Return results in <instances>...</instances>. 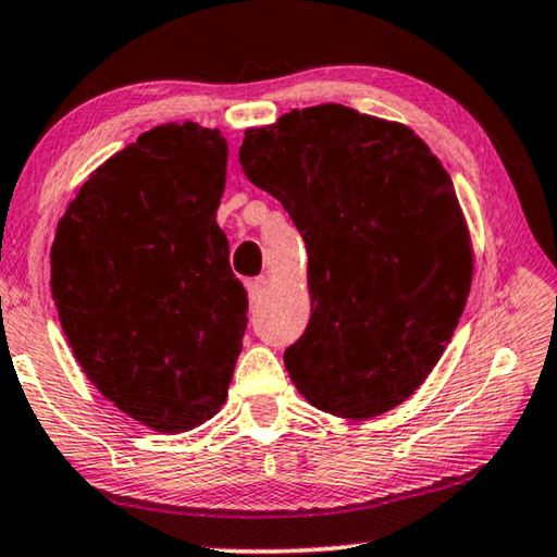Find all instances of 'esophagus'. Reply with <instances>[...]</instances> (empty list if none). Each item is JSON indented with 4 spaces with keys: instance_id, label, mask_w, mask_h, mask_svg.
I'll use <instances>...</instances> for the list:
<instances>
[{
    "instance_id": "1",
    "label": "esophagus",
    "mask_w": 557,
    "mask_h": 557,
    "mask_svg": "<svg viewBox=\"0 0 557 557\" xmlns=\"http://www.w3.org/2000/svg\"><path fill=\"white\" fill-rule=\"evenodd\" d=\"M267 288H269V281L263 278V276H259V278H251V281H246V290H249V298H251V304H259L261 298H263V294H267Z\"/></svg>"
}]
</instances>
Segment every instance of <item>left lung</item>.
I'll return each instance as SVG.
<instances>
[{
    "instance_id": "1",
    "label": "left lung",
    "mask_w": 557,
    "mask_h": 557,
    "mask_svg": "<svg viewBox=\"0 0 557 557\" xmlns=\"http://www.w3.org/2000/svg\"><path fill=\"white\" fill-rule=\"evenodd\" d=\"M238 161L308 249L313 313L284 354L290 381L356 421L404 404L446 350L473 276L448 171L408 126L341 104L249 129Z\"/></svg>"
}]
</instances>
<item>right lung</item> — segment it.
I'll list each match as a JSON object with an SVG mask.
<instances>
[{
    "instance_id": "1",
    "label": "right lung",
    "mask_w": 557,
    "mask_h": 557,
    "mask_svg": "<svg viewBox=\"0 0 557 557\" xmlns=\"http://www.w3.org/2000/svg\"><path fill=\"white\" fill-rule=\"evenodd\" d=\"M219 129L144 132L84 182L51 246V296L76 361L119 410L161 433L224 406L249 298L216 224Z\"/></svg>"
}]
</instances>
